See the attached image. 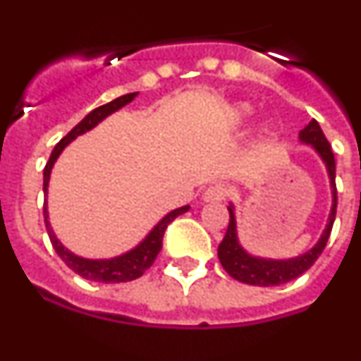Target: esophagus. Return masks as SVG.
<instances>
[{
    "mask_svg": "<svg viewBox=\"0 0 361 361\" xmlns=\"http://www.w3.org/2000/svg\"><path fill=\"white\" fill-rule=\"evenodd\" d=\"M230 196V188L226 185L217 183V185H212L204 190L203 194V200L204 201H224L226 197Z\"/></svg>",
    "mask_w": 361,
    "mask_h": 361,
    "instance_id": "esophagus-1",
    "label": "esophagus"
}]
</instances>
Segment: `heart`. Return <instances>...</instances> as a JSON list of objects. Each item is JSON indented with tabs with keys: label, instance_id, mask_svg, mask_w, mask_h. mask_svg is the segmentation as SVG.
<instances>
[{
	"label": "heart",
	"instance_id": "obj_1",
	"mask_svg": "<svg viewBox=\"0 0 361 361\" xmlns=\"http://www.w3.org/2000/svg\"><path fill=\"white\" fill-rule=\"evenodd\" d=\"M249 116H251V109H249L247 104H240V106H237L233 112L235 121H245Z\"/></svg>",
	"mask_w": 361,
	"mask_h": 361
}]
</instances>
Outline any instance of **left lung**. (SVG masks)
Wrapping results in <instances>:
<instances>
[{
  "instance_id": "obj_1",
  "label": "left lung",
  "mask_w": 361,
  "mask_h": 361,
  "mask_svg": "<svg viewBox=\"0 0 361 361\" xmlns=\"http://www.w3.org/2000/svg\"><path fill=\"white\" fill-rule=\"evenodd\" d=\"M299 139L305 144H312V147L317 151L319 157H321L322 161L326 164V169H328L329 181H331L333 188V207L331 214H329L328 226H326L321 240L313 245L308 252L301 255V257L290 258V260H265V258L251 257V255H249L247 251H244L242 245L238 244L237 222H235L233 207H228V210H230V224H228L226 235H224L222 242L219 244L217 252L219 260H221L224 271H226L231 278L238 279V281L247 283V285H258V287H276V285H283V283L292 281V279L301 276L302 272L308 271V269L317 262V258L321 257L326 244H328V238L329 235H331V228L336 215L335 154H333L331 146H329L326 135L322 133L321 126H319V123L315 119L310 121V123L299 131Z\"/></svg>"
}]
</instances>
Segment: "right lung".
<instances>
[{"instance_id":"obj_1","label":"right lung","mask_w":361,"mask_h":361,"mask_svg":"<svg viewBox=\"0 0 361 361\" xmlns=\"http://www.w3.org/2000/svg\"><path fill=\"white\" fill-rule=\"evenodd\" d=\"M137 94L139 92L126 94V96H121L117 97V99L110 101V103L101 104V106L94 109L89 116L83 117V119L80 121V123L76 124V126H74L59 144H56L51 157H49L48 164H46V167H44V194H46V196H48V183H49V174H51L53 164H55L59 154L63 151V147H66L71 140L76 139L78 135L92 130V128L96 126L97 123H101L104 117H109L110 114H114L116 110L123 109L124 104H128L130 101L135 99ZM187 210L188 207H181V208H176V210H173L171 214H167L160 222H158L157 226L149 231V235H147L139 245H137V247L124 252V255H121V257L110 258V260H87V258L76 257V255H73L69 249L63 247V245L60 244L59 238L55 237L51 228H49L46 200H44V222H46L49 240H51L56 255L66 262V265L71 269V271H74L76 274L82 276V278L90 279V281L124 283V281H131V279L140 278V276H142L151 265H153L154 258L158 257V252H160L161 249V240H164V233L165 230H167V226H169L171 222H173L178 215L185 214Z\"/></svg>"}]
</instances>
